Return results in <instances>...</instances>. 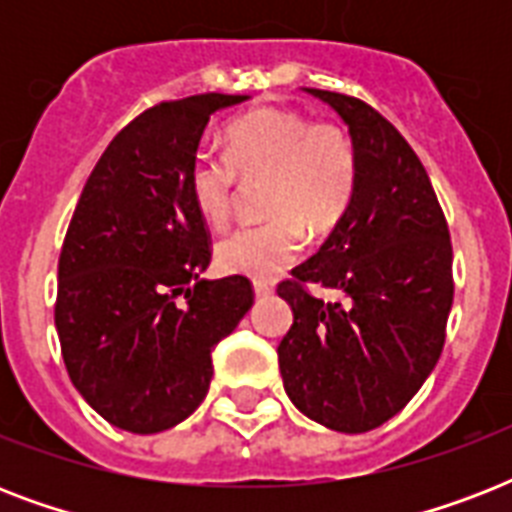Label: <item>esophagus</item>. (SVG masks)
Returning a JSON list of instances; mask_svg holds the SVG:
<instances>
[{
  "label": "esophagus",
  "instance_id": "obj_1",
  "mask_svg": "<svg viewBox=\"0 0 512 512\" xmlns=\"http://www.w3.org/2000/svg\"><path fill=\"white\" fill-rule=\"evenodd\" d=\"M273 292V284L268 281H255V295L257 297H268Z\"/></svg>",
  "mask_w": 512,
  "mask_h": 512
}]
</instances>
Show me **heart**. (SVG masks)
I'll return each mask as SVG.
<instances>
[{
    "instance_id": "b5f03b06",
    "label": "heart",
    "mask_w": 512,
    "mask_h": 512,
    "mask_svg": "<svg viewBox=\"0 0 512 512\" xmlns=\"http://www.w3.org/2000/svg\"><path fill=\"white\" fill-rule=\"evenodd\" d=\"M225 151H199L188 170V191L201 220L228 223L239 183L265 180L263 212L271 220L247 225L217 241V265L271 281L303 257L305 228L327 236L345 220L358 191V151L337 122H311L289 108H257L225 127Z\"/></svg>"
}]
</instances>
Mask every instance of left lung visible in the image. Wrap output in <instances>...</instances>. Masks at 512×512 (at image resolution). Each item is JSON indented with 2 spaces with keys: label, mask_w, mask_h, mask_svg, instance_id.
<instances>
[{
  "label": "left lung",
  "mask_w": 512,
  "mask_h": 512,
  "mask_svg": "<svg viewBox=\"0 0 512 512\" xmlns=\"http://www.w3.org/2000/svg\"><path fill=\"white\" fill-rule=\"evenodd\" d=\"M358 151L353 207L311 260L281 281L295 324L279 342L292 404L324 428L366 433L404 409L433 372L452 311V239L430 177L369 103L313 90ZM308 283L337 288L324 304Z\"/></svg>",
  "instance_id": "8db88e82"
}]
</instances>
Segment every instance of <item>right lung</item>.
Returning <instances> with one entry per match:
<instances>
[{"mask_svg":"<svg viewBox=\"0 0 512 512\" xmlns=\"http://www.w3.org/2000/svg\"><path fill=\"white\" fill-rule=\"evenodd\" d=\"M247 95L164 100L95 164L58 260L55 329L68 377L111 425L175 428L204 401L212 350L255 303L247 276L207 281V223L188 170L209 116Z\"/></svg>","mask_w":512,"mask_h":512,"instance_id":"obj_1","label":"right lung"}]
</instances>
